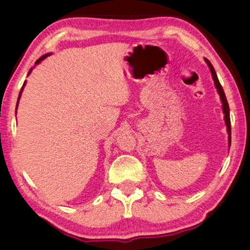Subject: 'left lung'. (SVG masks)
<instances>
[{
    "instance_id": "8db88e82",
    "label": "left lung",
    "mask_w": 250,
    "mask_h": 250,
    "mask_svg": "<svg viewBox=\"0 0 250 250\" xmlns=\"http://www.w3.org/2000/svg\"><path fill=\"white\" fill-rule=\"evenodd\" d=\"M205 62L207 66H208V68L211 73V77H213L214 80V83H215V87H216L217 92L219 97H221V101H222V105H223V112H224V119H225V124L227 126V132H228V146L230 147V141H231V132H230V117H229V105H228L227 103V99H226V96H225V92L223 90V87L222 84L219 83V80L217 78V75H216V71H215L213 65L210 64L208 59L205 58Z\"/></svg>"
}]
</instances>
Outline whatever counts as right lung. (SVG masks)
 <instances>
[{"label":"right lung","mask_w":250,"mask_h":250,"mask_svg":"<svg viewBox=\"0 0 250 250\" xmlns=\"http://www.w3.org/2000/svg\"><path fill=\"white\" fill-rule=\"evenodd\" d=\"M49 55H50V53H47V54H45L44 55V56H42L41 58H39V59H37V61H36V62H35V65H39L40 64V62H42V61H44V59L46 58V57H47V56H49ZM32 70H33V68H31V69H29V71H28V74L27 75H29V74H31L32 73ZM25 84H26V82H24V83H23V87H22V89H21V91H20V95H19V98H18V104H16V109H18V105H19V101H20V99H21V96H22V91H23V89H24V86H25ZM16 113V112H15Z\"/></svg>","instance_id":"obj_1"}]
</instances>
